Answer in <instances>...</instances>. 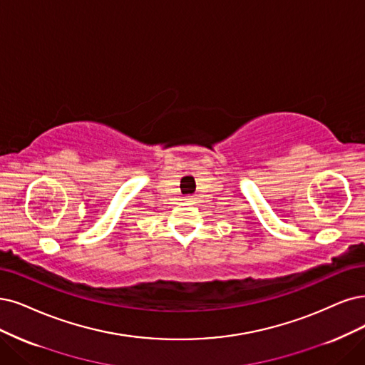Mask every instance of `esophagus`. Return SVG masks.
I'll return each mask as SVG.
<instances>
[{
    "label": "esophagus",
    "instance_id": "34e87169",
    "mask_svg": "<svg viewBox=\"0 0 365 365\" xmlns=\"http://www.w3.org/2000/svg\"><path fill=\"white\" fill-rule=\"evenodd\" d=\"M185 200L187 201V203H192V201H194V197H192V195H187Z\"/></svg>",
    "mask_w": 365,
    "mask_h": 365
}]
</instances>
